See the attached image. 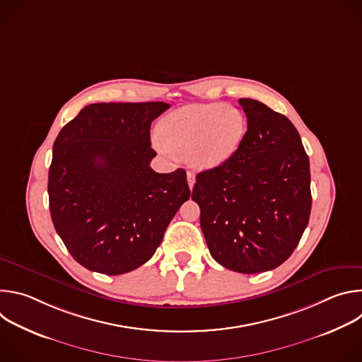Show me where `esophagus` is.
<instances>
[{"instance_id":"1","label":"esophagus","mask_w":362,"mask_h":362,"mask_svg":"<svg viewBox=\"0 0 362 362\" xmlns=\"http://www.w3.org/2000/svg\"><path fill=\"white\" fill-rule=\"evenodd\" d=\"M194 180H196V177H194V173H192V172H187V183H189V187H190V190L193 189Z\"/></svg>"}]
</instances>
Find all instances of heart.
Masks as SVG:
<instances>
[{"instance_id": "heart-1", "label": "heart", "mask_w": 362, "mask_h": 362, "mask_svg": "<svg viewBox=\"0 0 362 362\" xmlns=\"http://www.w3.org/2000/svg\"><path fill=\"white\" fill-rule=\"evenodd\" d=\"M246 122L240 110L223 103L190 105L162 119L156 141L159 150L190 156L194 166L212 169L222 165L243 140Z\"/></svg>"}]
</instances>
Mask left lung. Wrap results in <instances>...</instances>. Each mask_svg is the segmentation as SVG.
<instances>
[{
    "instance_id": "8db88e82",
    "label": "left lung",
    "mask_w": 362,
    "mask_h": 362,
    "mask_svg": "<svg viewBox=\"0 0 362 362\" xmlns=\"http://www.w3.org/2000/svg\"><path fill=\"white\" fill-rule=\"evenodd\" d=\"M247 119L242 143L222 165L196 176L192 199L214 259L240 274L282 265L311 214V173L300 136L288 117L240 98Z\"/></svg>"
}]
</instances>
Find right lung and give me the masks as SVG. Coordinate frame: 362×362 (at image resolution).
<instances>
[{"instance_id": "1", "label": "right lung", "mask_w": 362, "mask_h": 362, "mask_svg": "<svg viewBox=\"0 0 362 362\" xmlns=\"http://www.w3.org/2000/svg\"><path fill=\"white\" fill-rule=\"evenodd\" d=\"M170 106L95 103L59 133L48 170L49 214L74 259L88 271L122 275L156 252L182 203L186 172L150 168V124Z\"/></svg>"}]
</instances>
